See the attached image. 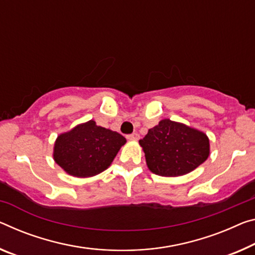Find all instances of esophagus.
Wrapping results in <instances>:
<instances>
[{
  "label": "esophagus",
  "mask_w": 255,
  "mask_h": 255,
  "mask_svg": "<svg viewBox=\"0 0 255 255\" xmlns=\"http://www.w3.org/2000/svg\"><path fill=\"white\" fill-rule=\"evenodd\" d=\"M127 138H128V139H131V140H137V139L139 138V135L137 134V132H134V134L128 135V136H127Z\"/></svg>",
  "instance_id": "34e87169"
}]
</instances>
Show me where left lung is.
Returning <instances> with one entry per match:
<instances>
[{"mask_svg": "<svg viewBox=\"0 0 255 255\" xmlns=\"http://www.w3.org/2000/svg\"><path fill=\"white\" fill-rule=\"evenodd\" d=\"M147 168L163 177L184 176L210 155L207 134L170 119L161 120L139 140Z\"/></svg>", "mask_w": 255, "mask_h": 255, "instance_id": "obj_1", "label": "left lung"}]
</instances>
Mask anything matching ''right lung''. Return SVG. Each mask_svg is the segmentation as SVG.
I'll return each instance as SVG.
<instances>
[{
    "mask_svg": "<svg viewBox=\"0 0 255 255\" xmlns=\"http://www.w3.org/2000/svg\"><path fill=\"white\" fill-rule=\"evenodd\" d=\"M126 142L119 132L98 126L94 120H90L56 137L53 159L68 175L87 178L110 167Z\"/></svg>",
    "mask_w": 255,
    "mask_h": 255,
    "instance_id": "obj_1",
    "label": "right lung"
}]
</instances>
